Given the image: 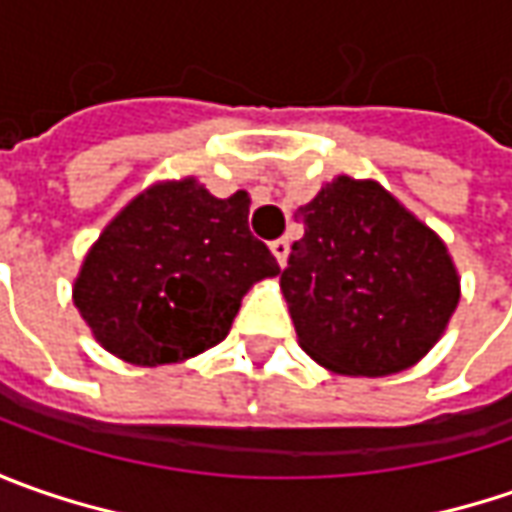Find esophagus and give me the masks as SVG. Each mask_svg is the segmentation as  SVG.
Listing matches in <instances>:
<instances>
[{
	"mask_svg": "<svg viewBox=\"0 0 512 512\" xmlns=\"http://www.w3.org/2000/svg\"><path fill=\"white\" fill-rule=\"evenodd\" d=\"M270 250H273V256H276L279 267H285L287 253H290V242H287V239H276V242H270Z\"/></svg>",
	"mask_w": 512,
	"mask_h": 512,
	"instance_id": "esophagus-1",
	"label": "esophagus"
}]
</instances>
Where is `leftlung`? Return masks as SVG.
<instances>
[{
	"label": "left lung",
	"instance_id": "1",
	"mask_svg": "<svg viewBox=\"0 0 512 512\" xmlns=\"http://www.w3.org/2000/svg\"><path fill=\"white\" fill-rule=\"evenodd\" d=\"M296 216L279 285L302 350L342 376L413 367L462 293L442 239L373 179L336 176Z\"/></svg>",
	"mask_w": 512,
	"mask_h": 512
}]
</instances>
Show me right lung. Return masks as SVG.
Segmentation results:
<instances>
[{"label":"right lung","mask_w":512,"mask_h":512,"mask_svg":"<svg viewBox=\"0 0 512 512\" xmlns=\"http://www.w3.org/2000/svg\"><path fill=\"white\" fill-rule=\"evenodd\" d=\"M247 213L245 190L216 199L193 176L150 185L122 207L73 282L96 342L139 367L185 362L222 342L247 290L279 276Z\"/></svg>","instance_id":"1"}]
</instances>
